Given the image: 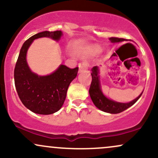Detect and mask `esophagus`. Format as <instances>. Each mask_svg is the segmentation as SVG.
<instances>
[{"label":"esophagus","instance_id":"esophagus-1","mask_svg":"<svg viewBox=\"0 0 158 158\" xmlns=\"http://www.w3.org/2000/svg\"><path fill=\"white\" fill-rule=\"evenodd\" d=\"M88 64L86 61H82V62H80L79 64V73L88 70Z\"/></svg>","mask_w":158,"mask_h":158}]
</instances>
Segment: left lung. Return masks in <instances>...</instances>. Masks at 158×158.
Masks as SVG:
<instances>
[{"label": "left lung", "mask_w": 158, "mask_h": 158, "mask_svg": "<svg viewBox=\"0 0 158 158\" xmlns=\"http://www.w3.org/2000/svg\"><path fill=\"white\" fill-rule=\"evenodd\" d=\"M109 40L112 43H119L126 41L124 39H119V38L111 37ZM92 81L90 84L89 89L90 97L93 101L94 104L97 108L102 111L109 114H118L123 110H126L129 107L133 106L135 103L139 99L142 95L143 92L137 98L129 102H119L108 98L103 94L102 88H101L100 79H99V69L98 66L94 67L91 69Z\"/></svg>", "instance_id": "obj_1"}]
</instances>
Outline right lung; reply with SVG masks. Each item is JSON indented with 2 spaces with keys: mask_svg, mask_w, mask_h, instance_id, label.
<instances>
[{
  "mask_svg": "<svg viewBox=\"0 0 158 158\" xmlns=\"http://www.w3.org/2000/svg\"><path fill=\"white\" fill-rule=\"evenodd\" d=\"M62 35L61 30L39 32L27 39L20 50L14 71L15 88L24 106L35 114L48 115L60 110L79 68L70 69L61 64L52 73L39 76L27 64V50L35 39L47 37L59 41Z\"/></svg>",
  "mask_w": 158,
  "mask_h": 158,
  "instance_id": "right-lung-1",
  "label": "right lung"
}]
</instances>
